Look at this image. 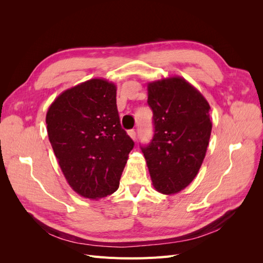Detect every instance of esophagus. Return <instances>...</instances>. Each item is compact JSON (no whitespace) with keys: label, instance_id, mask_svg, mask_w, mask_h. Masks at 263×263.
Returning <instances> with one entry per match:
<instances>
[{"label":"esophagus","instance_id":"obj_1","mask_svg":"<svg viewBox=\"0 0 263 263\" xmlns=\"http://www.w3.org/2000/svg\"><path fill=\"white\" fill-rule=\"evenodd\" d=\"M128 135H129V137L132 138V139H136V132H135L134 129H130V130H128Z\"/></svg>","mask_w":263,"mask_h":263}]
</instances>
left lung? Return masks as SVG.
I'll return each instance as SVG.
<instances>
[{
    "label": "left lung",
    "instance_id": "8db88e82",
    "mask_svg": "<svg viewBox=\"0 0 263 263\" xmlns=\"http://www.w3.org/2000/svg\"><path fill=\"white\" fill-rule=\"evenodd\" d=\"M155 134L141 146L155 189L174 194L198 173L212 133L211 106L193 85L180 77L148 83Z\"/></svg>",
    "mask_w": 263,
    "mask_h": 263
}]
</instances>
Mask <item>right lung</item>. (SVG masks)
I'll return each mask as SVG.
<instances>
[{
    "instance_id": "1",
    "label": "right lung",
    "mask_w": 263,
    "mask_h": 263,
    "mask_svg": "<svg viewBox=\"0 0 263 263\" xmlns=\"http://www.w3.org/2000/svg\"><path fill=\"white\" fill-rule=\"evenodd\" d=\"M46 124L72 190L92 200L114 193L135 145L119 122L115 84L91 79L66 90L49 106Z\"/></svg>"
}]
</instances>
